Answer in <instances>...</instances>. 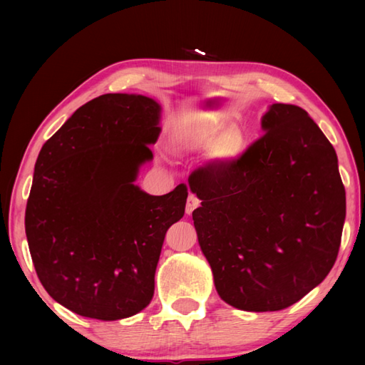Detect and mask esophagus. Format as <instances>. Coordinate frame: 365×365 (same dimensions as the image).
I'll return each mask as SVG.
<instances>
[{"mask_svg":"<svg viewBox=\"0 0 365 365\" xmlns=\"http://www.w3.org/2000/svg\"><path fill=\"white\" fill-rule=\"evenodd\" d=\"M199 205H200L199 197L195 196V195H190V196H188V200H187V208H185V210H187V215H191L192 212L196 210V208H197Z\"/></svg>","mask_w":365,"mask_h":365,"instance_id":"34e87169","label":"esophagus"}]
</instances>
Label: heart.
I'll list each match as a JSON object with an SVG mask.
<instances>
[{"label": "heart", "mask_w": 365, "mask_h": 365, "mask_svg": "<svg viewBox=\"0 0 365 365\" xmlns=\"http://www.w3.org/2000/svg\"><path fill=\"white\" fill-rule=\"evenodd\" d=\"M170 149L182 155L207 153L220 165L235 161L246 149V138L237 127L218 119H202L178 125L170 135Z\"/></svg>", "instance_id": "1"}]
</instances>
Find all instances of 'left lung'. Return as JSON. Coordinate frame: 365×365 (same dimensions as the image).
Segmentation results:
<instances>
[{
	"label": "left lung",
	"instance_id": "obj_1",
	"mask_svg": "<svg viewBox=\"0 0 365 365\" xmlns=\"http://www.w3.org/2000/svg\"><path fill=\"white\" fill-rule=\"evenodd\" d=\"M262 130L235 161L190 177L216 292L247 312L281 311L328 276L346 210L334 147L302 108L273 103Z\"/></svg>",
	"mask_w": 365,
	"mask_h": 365
}]
</instances>
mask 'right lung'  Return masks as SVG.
Segmentation results:
<instances>
[{
    "label": "right lung",
    "instance_id": "obj_1",
    "mask_svg": "<svg viewBox=\"0 0 365 365\" xmlns=\"http://www.w3.org/2000/svg\"><path fill=\"white\" fill-rule=\"evenodd\" d=\"M160 115L145 96H100L38 152L25 213L31 259L50 297L81 317L120 320L152 301L165 235L188 197L183 183L163 196L135 185Z\"/></svg>",
    "mask_w": 365,
    "mask_h": 365
}]
</instances>
